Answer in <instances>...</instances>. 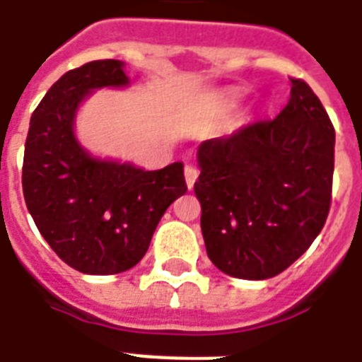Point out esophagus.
Wrapping results in <instances>:
<instances>
[{"label": "esophagus", "instance_id": "34e87169", "mask_svg": "<svg viewBox=\"0 0 362 362\" xmlns=\"http://www.w3.org/2000/svg\"><path fill=\"white\" fill-rule=\"evenodd\" d=\"M184 176H186L187 187L191 189V187L195 186L197 178H199V169H197V167H193V165H186V169H184Z\"/></svg>", "mask_w": 362, "mask_h": 362}]
</instances>
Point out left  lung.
Here are the masks:
<instances>
[{"mask_svg": "<svg viewBox=\"0 0 362 362\" xmlns=\"http://www.w3.org/2000/svg\"><path fill=\"white\" fill-rule=\"evenodd\" d=\"M284 110L201 143L195 195L214 266L262 281L292 266L331 206L334 128L303 79L290 78Z\"/></svg>", "mask_w": 362, "mask_h": 362, "instance_id": "1", "label": "left lung"}]
</instances>
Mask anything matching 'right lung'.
<instances>
[{"instance_id":"add662e5","label":"right lung","mask_w":362,"mask_h":362,"mask_svg":"<svg viewBox=\"0 0 362 362\" xmlns=\"http://www.w3.org/2000/svg\"><path fill=\"white\" fill-rule=\"evenodd\" d=\"M124 63L69 70L31 115L22 187L35 225L63 262L89 275L126 272L145 257L161 216L187 191L184 165L160 171L93 158L74 135L85 96L128 85Z\"/></svg>"}]
</instances>
